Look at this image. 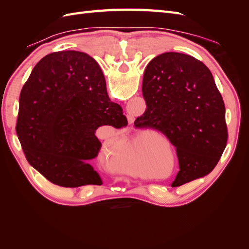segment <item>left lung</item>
I'll use <instances>...</instances> for the list:
<instances>
[{"instance_id": "8db88e82", "label": "left lung", "mask_w": 249, "mask_h": 249, "mask_svg": "<svg viewBox=\"0 0 249 249\" xmlns=\"http://www.w3.org/2000/svg\"><path fill=\"white\" fill-rule=\"evenodd\" d=\"M146 110L136 127L162 132L176 146L179 171L171 186L205 177L227 146L225 107L210 70L180 53H164L146 66L142 82Z\"/></svg>"}]
</instances>
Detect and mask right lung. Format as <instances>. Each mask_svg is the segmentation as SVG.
Returning <instances> with one entry per match:
<instances>
[{
  "label": "right lung",
  "instance_id": "1",
  "mask_svg": "<svg viewBox=\"0 0 249 249\" xmlns=\"http://www.w3.org/2000/svg\"><path fill=\"white\" fill-rule=\"evenodd\" d=\"M104 124L120 129L127 120L109 99L99 63L77 51L43 57L19 95L16 130L30 165L61 187L102 185L90 160L100 152L95 131Z\"/></svg>",
  "mask_w": 249,
  "mask_h": 249
}]
</instances>
